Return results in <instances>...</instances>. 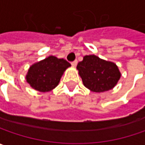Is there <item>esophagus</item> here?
<instances>
[{
	"label": "esophagus",
	"mask_w": 145,
	"mask_h": 145,
	"mask_svg": "<svg viewBox=\"0 0 145 145\" xmlns=\"http://www.w3.org/2000/svg\"><path fill=\"white\" fill-rule=\"evenodd\" d=\"M78 63V61L77 60H74V61H73L72 63H71V65H72V67H76V65H77Z\"/></svg>",
	"instance_id": "esophagus-1"
}]
</instances>
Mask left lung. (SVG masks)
Masks as SVG:
<instances>
[{
    "instance_id": "obj_1",
    "label": "left lung",
    "mask_w": 145,
    "mask_h": 145,
    "mask_svg": "<svg viewBox=\"0 0 145 145\" xmlns=\"http://www.w3.org/2000/svg\"><path fill=\"white\" fill-rule=\"evenodd\" d=\"M83 85L94 92H103L117 84L121 74L112 62L105 61L95 55H86L77 65Z\"/></svg>"
}]
</instances>
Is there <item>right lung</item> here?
I'll return each instance as SVG.
<instances>
[{
	"label": "right lung",
	"mask_w": 145,
	"mask_h": 145,
	"mask_svg": "<svg viewBox=\"0 0 145 145\" xmlns=\"http://www.w3.org/2000/svg\"><path fill=\"white\" fill-rule=\"evenodd\" d=\"M71 64L63 58L49 56L33 64L26 74V81L30 87L38 91L46 92L58 85L60 78Z\"/></svg>",
	"instance_id": "1"
}]
</instances>
